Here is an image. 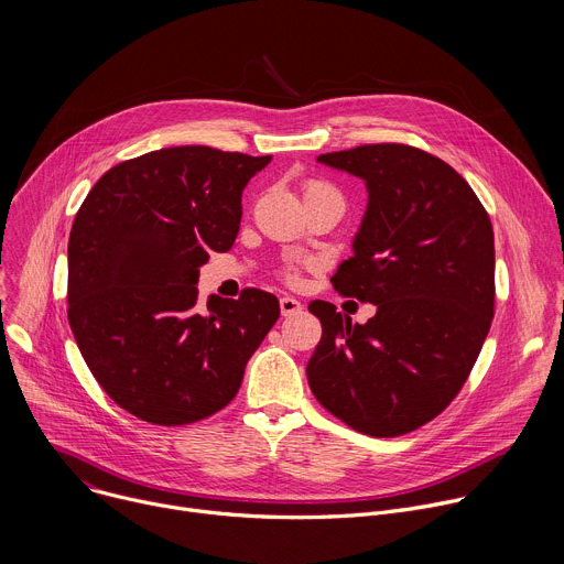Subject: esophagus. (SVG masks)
<instances>
[{
	"label": "esophagus",
	"mask_w": 564,
	"mask_h": 564,
	"mask_svg": "<svg viewBox=\"0 0 564 564\" xmlns=\"http://www.w3.org/2000/svg\"><path fill=\"white\" fill-rule=\"evenodd\" d=\"M279 305H281V314L283 316H294V314H299L303 310L301 301H296L294 296H283Z\"/></svg>",
	"instance_id": "1"
}]
</instances>
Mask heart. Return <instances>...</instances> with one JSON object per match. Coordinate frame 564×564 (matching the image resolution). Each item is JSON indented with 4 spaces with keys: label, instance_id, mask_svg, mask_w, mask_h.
Segmentation results:
<instances>
[{
    "label": "heart",
    "instance_id": "heart-1",
    "mask_svg": "<svg viewBox=\"0 0 564 564\" xmlns=\"http://www.w3.org/2000/svg\"><path fill=\"white\" fill-rule=\"evenodd\" d=\"M333 192H337V189H335L330 183H326V181L312 178V181L305 183V198H310V196H321V194H333ZM283 276H285L288 281H294V279H296V270H294V268H285Z\"/></svg>",
    "mask_w": 564,
    "mask_h": 564
}]
</instances>
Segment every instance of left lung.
I'll use <instances>...</instances> for the list:
<instances>
[{
	"instance_id": "8db88e82",
	"label": "left lung",
	"mask_w": 564,
	"mask_h": 564,
	"mask_svg": "<svg viewBox=\"0 0 564 564\" xmlns=\"http://www.w3.org/2000/svg\"><path fill=\"white\" fill-rule=\"evenodd\" d=\"M366 181L355 254L333 276L344 296L375 303L364 326L312 301L321 341L307 361L316 401L372 437L435 420L466 383L496 312L491 218L437 155L401 142L318 155Z\"/></svg>"
}]
</instances>
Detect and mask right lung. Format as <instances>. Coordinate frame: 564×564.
Wrapping results in <instances>:
<instances>
[{
  "instance_id": "1",
  "label": "right lung",
  "mask_w": 564,
  "mask_h": 564,
  "mask_svg": "<svg viewBox=\"0 0 564 564\" xmlns=\"http://www.w3.org/2000/svg\"><path fill=\"white\" fill-rule=\"evenodd\" d=\"M272 155L167 147L111 167L68 236V324L120 409L155 426L200 422L236 397L281 314L270 292L198 305V268L227 252L240 196Z\"/></svg>"
}]
</instances>
